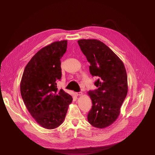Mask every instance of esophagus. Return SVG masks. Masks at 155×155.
<instances>
[{"label": "esophagus", "instance_id": "esophagus-1", "mask_svg": "<svg viewBox=\"0 0 155 155\" xmlns=\"http://www.w3.org/2000/svg\"><path fill=\"white\" fill-rule=\"evenodd\" d=\"M77 95H82L83 94V93L82 92H77L76 93Z\"/></svg>", "mask_w": 155, "mask_h": 155}]
</instances>
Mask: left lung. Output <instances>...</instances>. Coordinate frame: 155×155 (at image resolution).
Wrapping results in <instances>:
<instances>
[{"label": "left lung", "instance_id": "left-lung-1", "mask_svg": "<svg viewBox=\"0 0 155 155\" xmlns=\"http://www.w3.org/2000/svg\"><path fill=\"white\" fill-rule=\"evenodd\" d=\"M81 50L90 63L91 75L99 77L98 88L88 92L92 107L87 119L92 126L102 129L111 125L119 116L127 94V76L123 62L101 41L80 39Z\"/></svg>", "mask_w": 155, "mask_h": 155}]
</instances>
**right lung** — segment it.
I'll return each mask as SVG.
<instances>
[{"mask_svg": "<svg viewBox=\"0 0 155 155\" xmlns=\"http://www.w3.org/2000/svg\"><path fill=\"white\" fill-rule=\"evenodd\" d=\"M67 41H55L38 51L24 68L21 94L28 111L41 126L53 129L64 121L72 97L57 88L61 79L60 59Z\"/></svg>", "mask_w": 155, "mask_h": 155, "instance_id": "obj_1", "label": "right lung"}]
</instances>
